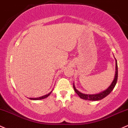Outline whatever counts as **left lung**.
<instances>
[{"instance_id":"obj_1","label":"left lung","mask_w":128,"mask_h":128,"mask_svg":"<svg viewBox=\"0 0 128 128\" xmlns=\"http://www.w3.org/2000/svg\"><path fill=\"white\" fill-rule=\"evenodd\" d=\"M118 80V66H117V62H116V72H115V78H114V81L112 82V84H110V86L108 87L107 90H106L105 91H102V92H100V93L96 94H83L82 92H79L78 90H76V89L75 88L74 84L73 87L74 89V91H75L76 94L78 95L79 97L82 99H84V100H101V99H104V98H106V96H108V94L112 92L114 88H115V85L116 84V82H117Z\"/></svg>"}]
</instances>
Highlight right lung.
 Listing matches in <instances>:
<instances>
[{
    "mask_svg": "<svg viewBox=\"0 0 128 128\" xmlns=\"http://www.w3.org/2000/svg\"><path fill=\"white\" fill-rule=\"evenodd\" d=\"M52 91H51L50 93H48V94H46L45 95V96H43L42 97H39V98H29L30 99H31V100H41V99H45V98H47V97H48L50 95V94L52 93Z\"/></svg>",
    "mask_w": 128,
    "mask_h": 128,
    "instance_id": "obj_1",
    "label": "right lung"
}]
</instances>
